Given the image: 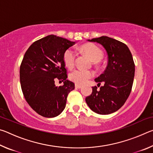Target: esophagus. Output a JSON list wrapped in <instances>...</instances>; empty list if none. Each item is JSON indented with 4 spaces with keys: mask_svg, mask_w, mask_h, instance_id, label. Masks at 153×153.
I'll use <instances>...</instances> for the list:
<instances>
[{
    "mask_svg": "<svg viewBox=\"0 0 153 153\" xmlns=\"http://www.w3.org/2000/svg\"><path fill=\"white\" fill-rule=\"evenodd\" d=\"M75 87H76V88L79 89V88H82V86H81V85H79V84H76V85H75Z\"/></svg>",
    "mask_w": 153,
    "mask_h": 153,
    "instance_id": "1",
    "label": "esophagus"
}]
</instances>
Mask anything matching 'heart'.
Returning <instances> with one entry per match:
<instances>
[{
	"label": "heart",
	"mask_w": 153,
	"mask_h": 153,
	"mask_svg": "<svg viewBox=\"0 0 153 153\" xmlns=\"http://www.w3.org/2000/svg\"><path fill=\"white\" fill-rule=\"evenodd\" d=\"M80 51L84 53L94 63L99 62L103 57V52L94 44L88 43L80 46ZM63 59L65 65L69 69L73 68L76 61V54L71 48L65 51ZM94 76V73L91 70H83L77 69L71 71L69 75V78L76 84L82 85L86 84L88 80Z\"/></svg>",
	"instance_id": "1"
}]
</instances>
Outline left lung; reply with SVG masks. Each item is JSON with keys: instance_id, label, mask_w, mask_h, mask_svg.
Returning a JSON list of instances; mask_svg holds the SVG:
<instances>
[{"instance_id": "1", "label": "left lung", "mask_w": 153, "mask_h": 153, "mask_svg": "<svg viewBox=\"0 0 153 153\" xmlns=\"http://www.w3.org/2000/svg\"><path fill=\"white\" fill-rule=\"evenodd\" d=\"M101 45L107 51L108 63L105 71L94 80L103 86L92 87L86 98L90 109L100 115L113 113L122 107L132 88L135 65L129 49L125 44L107 36L88 40Z\"/></svg>"}]
</instances>
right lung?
Returning a JSON list of instances; mask_svg holds the SVG:
<instances>
[{
	"label": "right lung",
	"instance_id": "1",
	"mask_svg": "<svg viewBox=\"0 0 153 153\" xmlns=\"http://www.w3.org/2000/svg\"><path fill=\"white\" fill-rule=\"evenodd\" d=\"M75 42L55 35L41 38L25 52L20 66L21 87L27 102L45 117H55L64 110L69 93L75 84L67 79L64 52ZM59 79L64 85L56 87Z\"/></svg>",
	"mask_w": 153,
	"mask_h": 153
}]
</instances>
